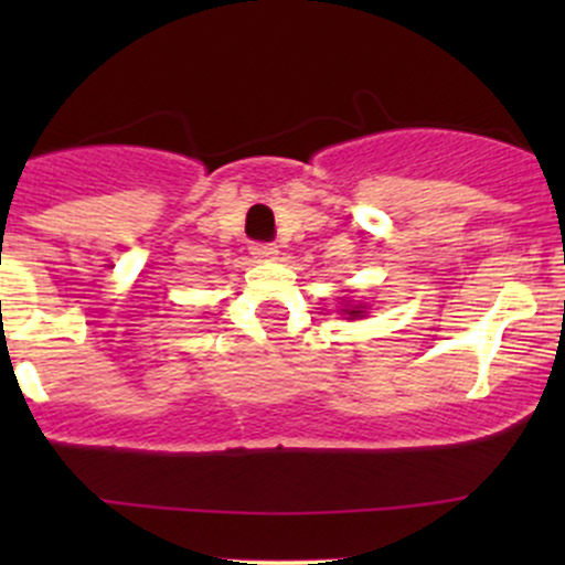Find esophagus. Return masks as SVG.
Segmentation results:
<instances>
[{"instance_id": "1", "label": "esophagus", "mask_w": 565, "mask_h": 565, "mask_svg": "<svg viewBox=\"0 0 565 565\" xmlns=\"http://www.w3.org/2000/svg\"><path fill=\"white\" fill-rule=\"evenodd\" d=\"M249 249L257 260H276V255H278V249L274 244H252Z\"/></svg>"}]
</instances>
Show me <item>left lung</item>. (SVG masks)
<instances>
[{
  "label": "left lung",
  "instance_id": "left-lung-1",
  "mask_svg": "<svg viewBox=\"0 0 565 565\" xmlns=\"http://www.w3.org/2000/svg\"><path fill=\"white\" fill-rule=\"evenodd\" d=\"M342 313H345L348 319H361V316H364L366 310H364V305H350V308L342 310Z\"/></svg>",
  "mask_w": 565,
  "mask_h": 565
}]
</instances>
